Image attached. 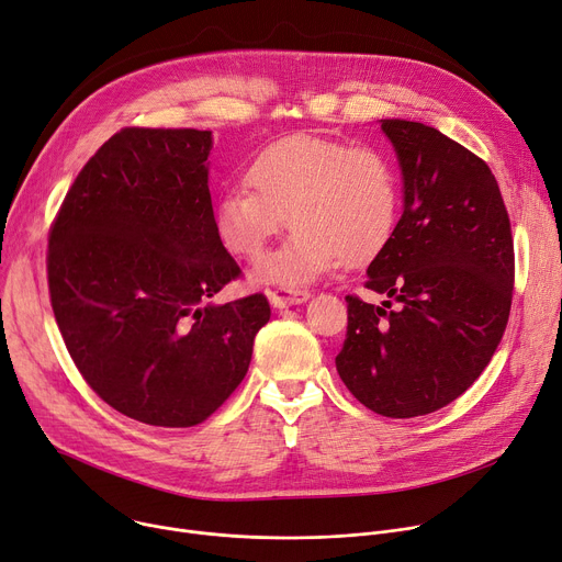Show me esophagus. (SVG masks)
Returning <instances> with one entry per match:
<instances>
[{
    "label": "esophagus",
    "instance_id": "34e87169",
    "mask_svg": "<svg viewBox=\"0 0 562 562\" xmlns=\"http://www.w3.org/2000/svg\"><path fill=\"white\" fill-rule=\"evenodd\" d=\"M269 301L273 307L282 310V307H289V305H303L310 301V291H303V289H291V286H278V289H271L267 291Z\"/></svg>",
    "mask_w": 562,
    "mask_h": 562
}]
</instances>
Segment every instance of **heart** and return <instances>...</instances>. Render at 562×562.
Here are the masks:
<instances>
[{"label":"heart","instance_id":"obj_1","mask_svg":"<svg viewBox=\"0 0 562 562\" xmlns=\"http://www.w3.org/2000/svg\"><path fill=\"white\" fill-rule=\"evenodd\" d=\"M246 180L250 188L233 184L216 201V233L228 250L255 259L286 226V212L295 226L259 261V282H312L344 259L375 257L395 231L400 182L380 148L291 135L259 151Z\"/></svg>","mask_w":562,"mask_h":562}]
</instances>
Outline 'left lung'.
Here are the masks:
<instances>
[{"mask_svg": "<svg viewBox=\"0 0 562 562\" xmlns=\"http://www.w3.org/2000/svg\"><path fill=\"white\" fill-rule=\"evenodd\" d=\"M382 131L395 148L404 205L366 286L389 301L346 295L336 370L370 411L416 418L454 402L493 359L510 314L515 255L488 165L420 122L382 120Z\"/></svg>", "mask_w": 562, "mask_h": 562, "instance_id": "1", "label": "left lung"}]
</instances>
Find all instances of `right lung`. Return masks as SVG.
Masks as SVG:
<instances>
[{
  "label": "right lung",
  "mask_w": 562,
  "mask_h": 562,
  "mask_svg": "<svg viewBox=\"0 0 562 562\" xmlns=\"http://www.w3.org/2000/svg\"><path fill=\"white\" fill-rule=\"evenodd\" d=\"M212 131L122 128L52 226V307L90 389L154 427L207 420L246 378L267 295L216 305L241 271L216 233Z\"/></svg>",
  "instance_id": "obj_1"
}]
</instances>
